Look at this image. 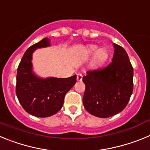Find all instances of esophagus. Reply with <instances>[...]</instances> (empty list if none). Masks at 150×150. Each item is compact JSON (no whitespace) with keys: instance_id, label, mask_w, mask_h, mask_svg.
<instances>
[{"instance_id":"esophagus-1","label":"esophagus","mask_w":150,"mask_h":150,"mask_svg":"<svg viewBox=\"0 0 150 150\" xmlns=\"http://www.w3.org/2000/svg\"><path fill=\"white\" fill-rule=\"evenodd\" d=\"M76 79L77 81H82L83 80V75L81 74H78L76 76Z\"/></svg>"}]
</instances>
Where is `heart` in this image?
<instances>
[{"instance_id": "heart-1", "label": "heart", "mask_w": 150, "mask_h": 150, "mask_svg": "<svg viewBox=\"0 0 150 150\" xmlns=\"http://www.w3.org/2000/svg\"><path fill=\"white\" fill-rule=\"evenodd\" d=\"M98 47L95 45H91L88 47L87 49V52L88 54H93L95 51L97 50ZM106 56V52L103 49H99L98 51L96 52L95 56V60L96 62H101L102 61L104 60V58Z\"/></svg>"}]
</instances>
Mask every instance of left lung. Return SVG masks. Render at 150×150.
Returning <instances> with one entry per match:
<instances>
[{
	"mask_svg": "<svg viewBox=\"0 0 150 150\" xmlns=\"http://www.w3.org/2000/svg\"><path fill=\"white\" fill-rule=\"evenodd\" d=\"M112 62L107 67L87 72L83 78L86 90L85 109L90 114L108 118L125 109L133 91L134 71L126 51L113 43Z\"/></svg>",
	"mask_w": 150,
	"mask_h": 150,
	"instance_id": "left-lung-1",
	"label": "left lung"
}]
</instances>
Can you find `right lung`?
Wrapping results in <instances>:
<instances>
[{"instance_id":"1","label":"right lung","mask_w":150,"mask_h":150,"mask_svg":"<svg viewBox=\"0 0 150 150\" xmlns=\"http://www.w3.org/2000/svg\"><path fill=\"white\" fill-rule=\"evenodd\" d=\"M50 45V39L46 38L30 46L17 69L16 93L18 101L26 112L37 117H49L60 110L64 96L76 82V75L68 78H43L34 72V52Z\"/></svg>"}]
</instances>
